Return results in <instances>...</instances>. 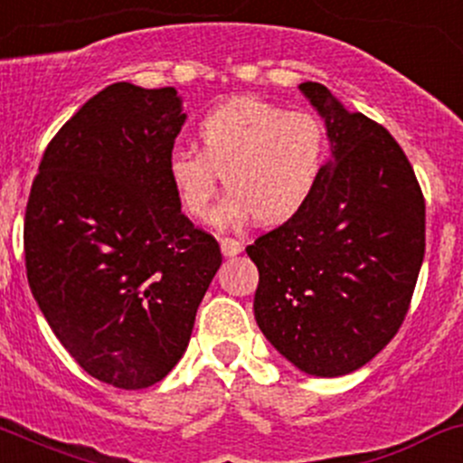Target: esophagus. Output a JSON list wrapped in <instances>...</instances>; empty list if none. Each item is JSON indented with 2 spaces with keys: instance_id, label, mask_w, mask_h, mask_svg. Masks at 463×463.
<instances>
[{
  "instance_id": "1",
  "label": "esophagus",
  "mask_w": 463,
  "mask_h": 463,
  "mask_svg": "<svg viewBox=\"0 0 463 463\" xmlns=\"http://www.w3.org/2000/svg\"><path fill=\"white\" fill-rule=\"evenodd\" d=\"M219 244H222V252L226 257H235V255H240L241 252V246L240 241L237 240H232V237H223V240H219Z\"/></svg>"
}]
</instances>
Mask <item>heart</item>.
I'll return each mask as SVG.
<instances>
[{
  "label": "heart",
  "instance_id": "obj_1",
  "mask_svg": "<svg viewBox=\"0 0 463 463\" xmlns=\"http://www.w3.org/2000/svg\"><path fill=\"white\" fill-rule=\"evenodd\" d=\"M202 150L168 155V179L184 213L211 222L223 178L232 186L217 223L257 219L279 226L306 211L328 168V133L308 110H288L260 97L215 106L197 126Z\"/></svg>",
  "mask_w": 463,
  "mask_h": 463
}]
</instances>
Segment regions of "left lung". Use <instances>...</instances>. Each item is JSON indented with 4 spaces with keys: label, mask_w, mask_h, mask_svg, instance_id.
I'll return each mask as SVG.
<instances>
[{
    "label": "left lung",
    "mask_w": 463,
    "mask_h": 463,
    "mask_svg": "<svg viewBox=\"0 0 463 463\" xmlns=\"http://www.w3.org/2000/svg\"><path fill=\"white\" fill-rule=\"evenodd\" d=\"M299 90L324 117L330 159L313 202L246 248L255 319L299 371L339 377L397 335L426 250V202L402 146L326 86Z\"/></svg>",
    "instance_id": "left-lung-1"
}]
</instances>
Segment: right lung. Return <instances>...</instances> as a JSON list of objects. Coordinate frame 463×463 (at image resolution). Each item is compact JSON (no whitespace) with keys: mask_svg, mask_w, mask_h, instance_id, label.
Here are the masks:
<instances>
[{"mask_svg":"<svg viewBox=\"0 0 463 463\" xmlns=\"http://www.w3.org/2000/svg\"><path fill=\"white\" fill-rule=\"evenodd\" d=\"M184 121L170 86L117 81L57 130L26 203L39 310L86 373L124 391L173 371L222 266L217 240L194 228L170 186Z\"/></svg>","mask_w":463,"mask_h":463,"instance_id":"add662e5","label":"right lung"}]
</instances>
